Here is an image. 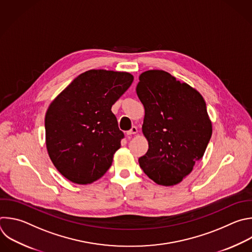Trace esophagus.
<instances>
[{
	"mask_svg": "<svg viewBox=\"0 0 252 252\" xmlns=\"http://www.w3.org/2000/svg\"><path fill=\"white\" fill-rule=\"evenodd\" d=\"M137 132V127L136 126H132L129 130L126 131L127 135H131V134H135Z\"/></svg>",
	"mask_w": 252,
	"mask_h": 252,
	"instance_id": "34e87169",
	"label": "esophagus"
}]
</instances>
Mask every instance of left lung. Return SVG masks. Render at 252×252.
I'll return each instance as SVG.
<instances>
[{"label": "left lung", "mask_w": 252, "mask_h": 252, "mask_svg": "<svg viewBox=\"0 0 252 252\" xmlns=\"http://www.w3.org/2000/svg\"><path fill=\"white\" fill-rule=\"evenodd\" d=\"M136 94L145 116L142 132L147 152L138 162L155 183L173 186L193 170L212 136V123L202 95L163 70L140 74Z\"/></svg>", "instance_id": "left-lung-1"}]
</instances>
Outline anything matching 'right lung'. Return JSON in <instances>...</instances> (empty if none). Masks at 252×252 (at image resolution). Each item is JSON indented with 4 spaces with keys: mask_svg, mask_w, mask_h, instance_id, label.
<instances>
[{
    "mask_svg": "<svg viewBox=\"0 0 252 252\" xmlns=\"http://www.w3.org/2000/svg\"><path fill=\"white\" fill-rule=\"evenodd\" d=\"M132 81L127 72L89 70L50 104L45 115L46 148L69 181L93 183L111 167L125 137L111 109Z\"/></svg>",
    "mask_w": 252,
    "mask_h": 252,
    "instance_id": "1",
    "label": "right lung"
}]
</instances>
